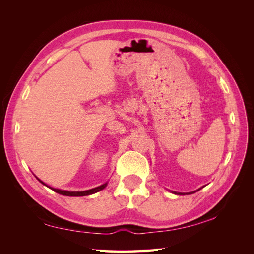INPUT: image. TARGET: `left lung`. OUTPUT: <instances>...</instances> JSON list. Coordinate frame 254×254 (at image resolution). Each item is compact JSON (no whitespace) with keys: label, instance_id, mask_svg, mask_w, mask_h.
I'll use <instances>...</instances> for the list:
<instances>
[{"label":"left lung","instance_id":"1","mask_svg":"<svg viewBox=\"0 0 254 254\" xmlns=\"http://www.w3.org/2000/svg\"><path fill=\"white\" fill-rule=\"evenodd\" d=\"M200 190V189H199ZM196 191V190H195ZM195 191H191V193H188V194H193V193H195ZM174 194H178V195H184V193H177V191H174Z\"/></svg>","mask_w":254,"mask_h":254}]
</instances>
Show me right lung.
<instances>
[{
	"label": "right lung",
	"instance_id": "obj_1",
	"mask_svg": "<svg viewBox=\"0 0 254 254\" xmlns=\"http://www.w3.org/2000/svg\"><path fill=\"white\" fill-rule=\"evenodd\" d=\"M38 180H39L42 184H44V186H47V184H45L44 182H42L40 179H38ZM106 187H107V182L102 184V186L97 187V188L91 189V190H81V191H71V190H59V189H54V188H51V187H49V188L52 189L54 191H56V193L61 194V195L71 196V197H80V196H88V195H92V194H94V193H97V191L104 190Z\"/></svg>",
	"mask_w": 254,
	"mask_h": 254
}]
</instances>
